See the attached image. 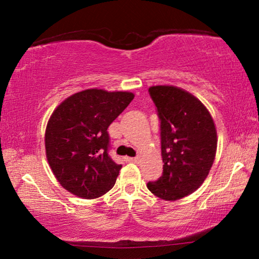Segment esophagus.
Listing matches in <instances>:
<instances>
[{
	"instance_id": "34e87169",
	"label": "esophagus",
	"mask_w": 259,
	"mask_h": 259,
	"mask_svg": "<svg viewBox=\"0 0 259 259\" xmlns=\"http://www.w3.org/2000/svg\"><path fill=\"white\" fill-rule=\"evenodd\" d=\"M126 160H127V161H130V162H139V160H140V159H139V158H138V157H134V158L127 157V158H126Z\"/></svg>"
}]
</instances>
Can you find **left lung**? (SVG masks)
<instances>
[{
  "label": "left lung",
  "mask_w": 259,
  "mask_h": 259,
  "mask_svg": "<svg viewBox=\"0 0 259 259\" xmlns=\"http://www.w3.org/2000/svg\"><path fill=\"white\" fill-rule=\"evenodd\" d=\"M160 120L162 176L147 189L165 200H178L204 183L217 151V131L206 107L173 86L148 90Z\"/></svg>",
  "instance_id": "obj_1"
}]
</instances>
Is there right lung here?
<instances>
[{
	"label": "right lung",
	"mask_w": 259,
	"mask_h": 259,
	"mask_svg": "<svg viewBox=\"0 0 259 259\" xmlns=\"http://www.w3.org/2000/svg\"><path fill=\"white\" fill-rule=\"evenodd\" d=\"M130 92L86 90L67 98L46 128V154L70 193L94 199L114 186L122 166L109 157V125L133 100Z\"/></svg>",
	"instance_id": "obj_1"
}]
</instances>
